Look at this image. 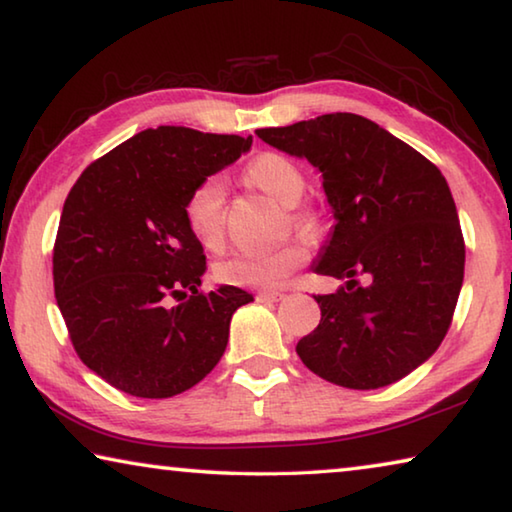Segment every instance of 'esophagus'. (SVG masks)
I'll return each mask as SVG.
<instances>
[{
    "label": "esophagus",
    "instance_id": "1",
    "mask_svg": "<svg viewBox=\"0 0 512 512\" xmlns=\"http://www.w3.org/2000/svg\"><path fill=\"white\" fill-rule=\"evenodd\" d=\"M256 299H258V301H281V299H283V295H281V292H270V290H265V292H258Z\"/></svg>",
    "mask_w": 512,
    "mask_h": 512
}]
</instances>
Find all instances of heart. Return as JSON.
Wrapping results in <instances>:
<instances>
[{
  "label": "heart",
  "mask_w": 512,
  "mask_h": 512,
  "mask_svg": "<svg viewBox=\"0 0 512 512\" xmlns=\"http://www.w3.org/2000/svg\"><path fill=\"white\" fill-rule=\"evenodd\" d=\"M247 179L274 197L283 206H297L306 192V179L290 158L281 154H261L247 165ZM226 183L222 177H208L186 199V222L192 236L204 247H213L222 238ZM297 226L315 229L311 213H299ZM308 251L301 242H288L272 251H236L215 265V279L226 286L249 290H276L288 276L306 263Z\"/></svg>",
  "instance_id": "b5f03b06"
}]
</instances>
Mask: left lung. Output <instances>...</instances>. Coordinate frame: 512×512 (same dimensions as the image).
<instances>
[{"label": "left lung", "mask_w": 512, "mask_h": 512, "mask_svg": "<svg viewBox=\"0 0 512 512\" xmlns=\"http://www.w3.org/2000/svg\"><path fill=\"white\" fill-rule=\"evenodd\" d=\"M256 136L322 174L335 220L313 270L345 286L315 297L322 320L297 342L299 358L351 390L404 379L440 347L463 288L465 242L447 179L363 115H320ZM358 273L371 276L367 287Z\"/></svg>", "instance_id": "obj_1"}]
</instances>
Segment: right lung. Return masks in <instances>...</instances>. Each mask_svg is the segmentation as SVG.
<instances>
[{"label":"right lung","mask_w":512,"mask_h":512,"mask_svg":"<svg viewBox=\"0 0 512 512\" xmlns=\"http://www.w3.org/2000/svg\"><path fill=\"white\" fill-rule=\"evenodd\" d=\"M249 147L251 136L145 129L72 186L54 245L56 304L83 365L113 388L167 399L220 363L233 313L254 297L199 290L206 256L183 208Z\"/></svg>","instance_id":"obj_1"}]
</instances>
